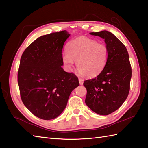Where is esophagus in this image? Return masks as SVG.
<instances>
[{"mask_svg": "<svg viewBox=\"0 0 148 148\" xmlns=\"http://www.w3.org/2000/svg\"><path fill=\"white\" fill-rule=\"evenodd\" d=\"M79 84H80V85H82V84H83V82H84V81H83V79H82L79 78Z\"/></svg>", "mask_w": 148, "mask_h": 148, "instance_id": "34e87169", "label": "esophagus"}]
</instances>
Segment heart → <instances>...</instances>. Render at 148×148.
<instances>
[{
    "mask_svg": "<svg viewBox=\"0 0 148 148\" xmlns=\"http://www.w3.org/2000/svg\"><path fill=\"white\" fill-rule=\"evenodd\" d=\"M108 56V49L105 44L81 36L69 43L67 53L62 56V61L69 70L73 67L74 61L76 62L80 74L87 77H93L103 69Z\"/></svg>",
    "mask_w": 148,
    "mask_h": 148,
    "instance_id": "1",
    "label": "heart"
}]
</instances>
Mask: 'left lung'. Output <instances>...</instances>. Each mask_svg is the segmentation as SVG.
I'll list each match as a JSON object with an SVG mask.
<instances>
[{"instance_id":"8db88e82","label":"left lung","mask_w":148,"mask_h":148,"mask_svg":"<svg viewBox=\"0 0 148 148\" xmlns=\"http://www.w3.org/2000/svg\"><path fill=\"white\" fill-rule=\"evenodd\" d=\"M90 35L105 40L109 56L100 74L84 81L87 90L85 103L97 114L107 115L121 107L129 95L132 76L129 53L124 45L108 31Z\"/></svg>"}]
</instances>
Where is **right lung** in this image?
<instances>
[{
    "mask_svg": "<svg viewBox=\"0 0 148 148\" xmlns=\"http://www.w3.org/2000/svg\"><path fill=\"white\" fill-rule=\"evenodd\" d=\"M69 36L64 30L40 36L21 57L18 74L21 98L40 119L51 120L60 115L71 92L79 85L76 75L62 67L63 46Z\"/></svg>",
    "mask_w": 148,
    "mask_h": 148,
    "instance_id": "right-lung-1",
    "label": "right lung"
}]
</instances>
